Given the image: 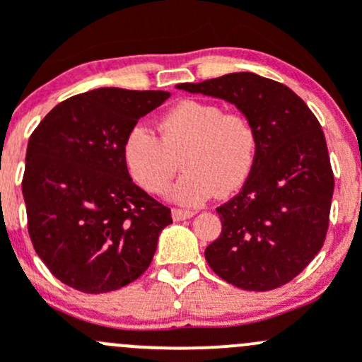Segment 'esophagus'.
Instances as JSON below:
<instances>
[{"instance_id":"34e87169","label":"esophagus","mask_w":362,"mask_h":362,"mask_svg":"<svg viewBox=\"0 0 362 362\" xmlns=\"http://www.w3.org/2000/svg\"><path fill=\"white\" fill-rule=\"evenodd\" d=\"M196 211L192 210H182V208H175L173 211H171V217H173V221H185V218H191L194 217Z\"/></svg>"}]
</instances>
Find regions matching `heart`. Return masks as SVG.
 <instances>
[{
	"label": "heart",
	"mask_w": 362,
	"mask_h": 362,
	"mask_svg": "<svg viewBox=\"0 0 362 362\" xmlns=\"http://www.w3.org/2000/svg\"><path fill=\"white\" fill-rule=\"evenodd\" d=\"M159 138L134 126L122 145V158L133 180L151 194L170 187L182 160L184 177L170 192L173 202L202 204L221 192L242 187L257 151V131L242 112H224L210 101L184 100L160 117Z\"/></svg>",
	"instance_id": "obj_1"
}]
</instances>
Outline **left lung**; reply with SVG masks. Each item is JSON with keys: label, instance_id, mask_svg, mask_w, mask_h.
<instances>
[{"label": "left lung", "instance_id": "obj_1", "mask_svg": "<svg viewBox=\"0 0 362 362\" xmlns=\"http://www.w3.org/2000/svg\"><path fill=\"white\" fill-rule=\"evenodd\" d=\"M177 89L233 103L257 131L245 185L217 208L222 233L204 250L206 262L245 291L291 282L319 254L329 228L334 177L319 120L289 87L249 71Z\"/></svg>", "mask_w": 362, "mask_h": 362}]
</instances>
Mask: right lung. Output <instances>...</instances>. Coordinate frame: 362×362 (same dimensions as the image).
Listing matches in <instances>:
<instances>
[{"instance_id": "obj_1", "label": "right lung", "mask_w": 362, "mask_h": 362, "mask_svg": "<svg viewBox=\"0 0 362 362\" xmlns=\"http://www.w3.org/2000/svg\"><path fill=\"white\" fill-rule=\"evenodd\" d=\"M170 96L94 89L54 107L33 131L23 178L29 238L50 273L73 289L110 293L151 266L171 210L131 180L122 145Z\"/></svg>"}]
</instances>
